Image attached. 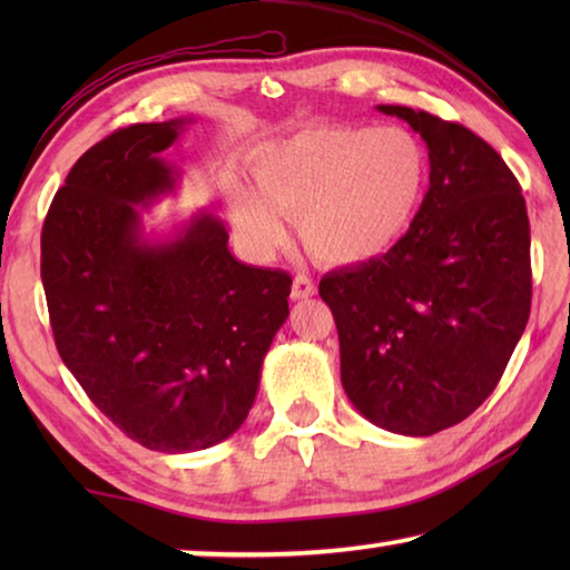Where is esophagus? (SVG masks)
<instances>
[{"label": "esophagus", "mask_w": 570, "mask_h": 570, "mask_svg": "<svg viewBox=\"0 0 570 570\" xmlns=\"http://www.w3.org/2000/svg\"><path fill=\"white\" fill-rule=\"evenodd\" d=\"M314 294H316V284L306 274H298L294 278V284H292V298H294V302H302V298H308V296H314Z\"/></svg>", "instance_id": "1"}]
</instances>
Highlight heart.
I'll list each match as a JSON object with an SVG mask.
<instances>
[{"label":"heart","instance_id":"heart-1","mask_svg":"<svg viewBox=\"0 0 570 570\" xmlns=\"http://www.w3.org/2000/svg\"><path fill=\"white\" fill-rule=\"evenodd\" d=\"M256 190L228 180V206L256 250L286 240L284 220L330 266L374 262L417 220L430 186V156L410 130L312 125L264 142L248 160Z\"/></svg>","mask_w":570,"mask_h":570}]
</instances>
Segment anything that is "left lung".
<instances>
[{"label":"left lung","mask_w":570,"mask_h":570,"mask_svg":"<svg viewBox=\"0 0 570 570\" xmlns=\"http://www.w3.org/2000/svg\"><path fill=\"white\" fill-rule=\"evenodd\" d=\"M428 146L430 188L390 254L330 272L342 384L397 435L452 428L490 397L530 314V224L505 160L458 122L377 105Z\"/></svg>","instance_id":"8db88e82"}]
</instances>
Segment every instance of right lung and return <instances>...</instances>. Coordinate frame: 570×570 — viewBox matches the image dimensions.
<instances>
[{
	"mask_svg": "<svg viewBox=\"0 0 570 570\" xmlns=\"http://www.w3.org/2000/svg\"><path fill=\"white\" fill-rule=\"evenodd\" d=\"M188 122L130 125L92 146L42 228L65 366L125 435L168 455L218 445L244 424L292 294L286 272L238 262L208 210L168 236L146 234L140 208L180 178L160 153Z\"/></svg>",
	"mask_w": 570,
	"mask_h": 570,
	"instance_id": "1",
	"label": "right lung"
}]
</instances>
